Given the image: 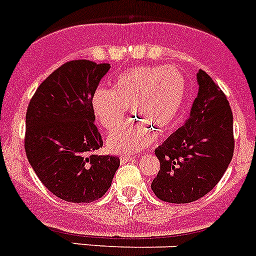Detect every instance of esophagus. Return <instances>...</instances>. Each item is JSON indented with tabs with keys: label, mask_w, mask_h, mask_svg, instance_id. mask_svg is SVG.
Returning a JSON list of instances; mask_svg holds the SVG:
<instances>
[{
	"label": "esophagus",
	"mask_w": 256,
	"mask_h": 256,
	"mask_svg": "<svg viewBox=\"0 0 256 256\" xmlns=\"http://www.w3.org/2000/svg\"><path fill=\"white\" fill-rule=\"evenodd\" d=\"M135 160V156H121L120 158V161H121V164H126L128 161H132Z\"/></svg>",
	"instance_id": "1"
}]
</instances>
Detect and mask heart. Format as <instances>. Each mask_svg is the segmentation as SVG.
Returning a JSON list of instances; mask_svg holds the SVG:
<instances>
[{
    "label": "heart",
    "instance_id": "b5f03b06",
    "mask_svg": "<svg viewBox=\"0 0 256 256\" xmlns=\"http://www.w3.org/2000/svg\"><path fill=\"white\" fill-rule=\"evenodd\" d=\"M186 96V80L174 68L136 66L117 78L112 90L98 88L92 109L106 132H114L132 108L135 121L109 135L110 152L130 154L154 143L156 132L173 126Z\"/></svg>",
    "mask_w": 256,
    "mask_h": 256
}]
</instances>
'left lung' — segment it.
Masks as SVG:
<instances>
[{"mask_svg": "<svg viewBox=\"0 0 256 256\" xmlns=\"http://www.w3.org/2000/svg\"><path fill=\"white\" fill-rule=\"evenodd\" d=\"M199 90L184 126L154 150L160 170L151 184L168 203H190L218 184L234 152L233 114L226 96L203 70Z\"/></svg>", "mask_w": 256, "mask_h": 256, "instance_id": "1", "label": "left lung"}]
</instances>
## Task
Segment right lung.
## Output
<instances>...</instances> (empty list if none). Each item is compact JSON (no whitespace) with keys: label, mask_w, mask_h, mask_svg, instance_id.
Listing matches in <instances>:
<instances>
[{"label":"right lung","mask_w":256,"mask_h":256,"mask_svg":"<svg viewBox=\"0 0 256 256\" xmlns=\"http://www.w3.org/2000/svg\"><path fill=\"white\" fill-rule=\"evenodd\" d=\"M109 68L87 60L66 62L38 86L27 108V158L42 184L62 200H98L120 166L117 156L94 154L102 139L92 98Z\"/></svg>","instance_id":"add662e5"}]
</instances>
